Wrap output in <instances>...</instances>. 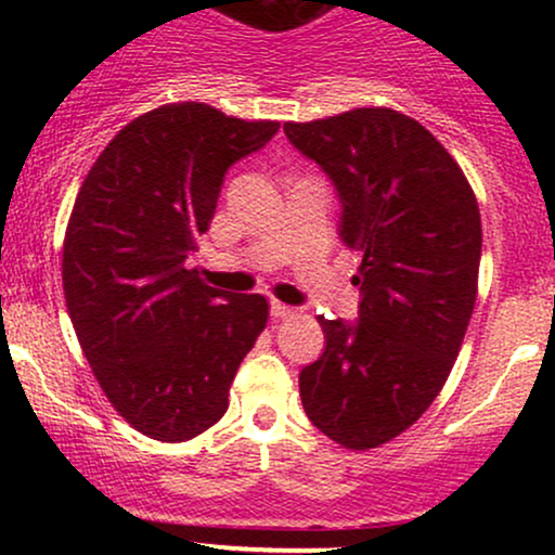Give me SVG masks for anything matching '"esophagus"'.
<instances>
[{
	"label": "esophagus",
	"instance_id": "esophagus-1",
	"mask_svg": "<svg viewBox=\"0 0 555 555\" xmlns=\"http://www.w3.org/2000/svg\"><path fill=\"white\" fill-rule=\"evenodd\" d=\"M295 313H297V310L292 308V305L279 302V299H273V302H271V315L276 318V321H284V318H292Z\"/></svg>",
	"mask_w": 555,
	"mask_h": 555
}]
</instances>
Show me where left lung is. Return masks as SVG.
I'll list each match as a JSON object with an SVG mask.
<instances>
[{"label": "left lung", "mask_w": 555, "mask_h": 555, "mask_svg": "<svg viewBox=\"0 0 555 555\" xmlns=\"http://www.w3.org/2000/svg\"><path fill=\"white\" fill-rule=\"evenodd\" d=\"M284 132L334 180L341 240L362 253L360 321L318 315L326 352L299 373L305 415L344 449H378L423 417L462 349L482 253L475 190L430 130L388 106Z\"/></svg>", "instance_id": "8db88e82"}]
</instances>
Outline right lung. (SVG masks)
Masks as SVG:
<instances>
[{"instance_id": "obj_1", "label": "right lung", "mask_w": 555, "mask_h": 555, "mask_svg": "<svg viewBox=\"0 0 555 555\" xmlns=\"http://www.w3.org/2000/svg\"><path fill=\"white\" fill-rule=\"evenodd\" d=\"M276 130L201 101L164 104L109 140L75 197L62 245L69 321L101 391L154 441H190L224 417L269 323V299L214 289L188 256L224 171Z\"/></svg>"}]
</instances>
